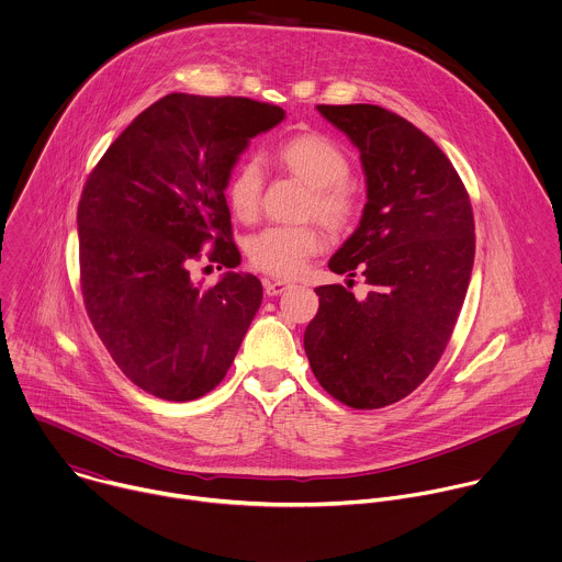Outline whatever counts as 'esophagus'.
Instances as JSON below:
<instances>
[{"instance_id": "1", "label": "esophagus", "mask_w": 562, "mask_h": 562, "mask_svg": "<svg viewBox=\"0 0 562 562\" xmlns=\"http://www.w3.org/2000/svg\"><path fill=\"white\" fill-rule=\"evenodd\" d=\"M291 286H293V284L286 282V280H265V293H267L269 297H276V295L286 293Z\"/></svg>"}]
</instances>
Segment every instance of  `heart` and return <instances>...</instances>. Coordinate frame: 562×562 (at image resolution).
Returning <instances> with one entry per match:
<instances>
[{
  "instance_id": "obj_1",
  "label": "heart",
  "mask_w": 562,
  "mask_h": 562,
  "mask_svg": "<svg viewBox=\"0 0 562 562\" xmlns=\"http://www.w3.org/2000/svg\"><path fill=\"white\" fill-rule=\"evenodd\" d=\"M276 160L308 187L304 216H315L326 229H346L357 203L344 184L350 165L346 154L322 134H297L276 149ZM227 203L236 218H256L262 194V171L256 160L240 162L227 182ZM322 247V236L313 225L267 227L249 238L247 254L256 269L276 278L297 276L306 260Z\"/></svg>"
}]
</instances>
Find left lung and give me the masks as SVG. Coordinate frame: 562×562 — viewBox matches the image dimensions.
I'll return each instance as SVG.
<instances>
[{
  "label": "left lung",
  "instance_id": "obj_1",
  "mask_svg": "<svg viewBox=\"0 0 562 562\" xmlns=\"http://www.w3.org/2000/svg\"><path fill=\"white\" fill-rule=\"evenodd\" d=\"M317 112L357 147L366 178L359 225L328 269L348 278L359 269L368 293L317 286L304 350L328 395L384 408L411 395L446 350L474 265L472 205L448 156L404 116L370 103Z\"/></svg>",
  "mask_w": 562,
  "mask_h": 562
}]
</instances>
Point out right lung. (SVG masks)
<instances>
[{"mask_svg":"<svg viewBox=\"0 0 562 562\" xmlns=\"http://www.w3.org/2000/svg\"><path fill=\"white\" fill-rule=\"evenodd\" d=\"M284 119L243 97L173 92L143 110L86 180L83 302L125 378L154 397L214 391L262 304L260 280L236 271L225 190L251 138ZM205 241L231 269L212 288L189 276Z\"/></svg>","mask_w":562,"mask_h":562,"instance_id":"obj_1","label":"right lung"}]
</instances>
